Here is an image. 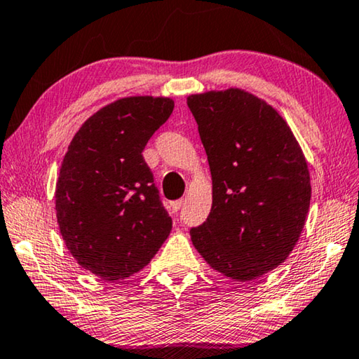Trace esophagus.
Segmentation results:
<instances>
[{
  "label": "esophagus",
  "mask_w": 359,
  "mask_h": 359,
  "mask_svg": "<svg viewBox=\"0 0 359 359\" xmlns=\"http://www.w3.org/2000/svg\"><path fill=\"white\" fill-rule=\"evenodd\" d=\"M184 200H179V201H174L172 204H170V209H172V212H177V210H180V208L184 206Z\"/></svg>",
  "instance_id": "obj_1"
}]
</instances>
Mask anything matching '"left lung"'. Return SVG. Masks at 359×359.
<instances>
[{"mask_svg": "<svg viewBox=\"0 0 359 359\" xmlns=\"http://www.w3.org/2000/svg\"><path fill=\"white\" fill-rule=\"evenodd\" d=\"M212 175V208L190 230L219 273L251 281L281 265L297 244L310 208L309 164L275 108L243 89L187 99Z\"/></svg>", "mask_w": 359, "mask_h": 359, "instance_id": "8db88e82", "label": "left lung"}]
</instances>
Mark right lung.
I'll use <instances>...</instances> for the list:
<instances>
[{
  "mask_svg": "<svg viewBox=\"0 0 359 359\" xmlns=\"http://www.w3.org/2000/svg\"><path fill=\"white\" fill-rule=\"evenodd\" d=\"M172 110L168 97L113 102L84 121L62 161L55 187L60 235L78 264L107 281L149 265L172 229L142 155Z\"/></svg>",
  "mask_w": 359,
  "mask_h": 359,
  "instance_id": "obj_1",
  "label": "right lung"
}]
</instances>
